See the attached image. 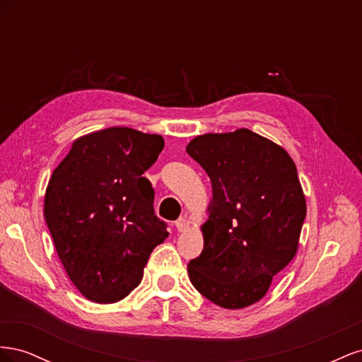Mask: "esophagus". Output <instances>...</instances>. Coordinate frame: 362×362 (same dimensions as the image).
<instances>
[{"mask_svg":"<svg viewBox=\"0 0 362 362\" xmlns=\"http://www.w3.org/2000/svg\"><path fill=\"white\" fill-rule=\"evenodd\" d=\"M175 226H177L180 233H184V231H187V229H189V221L185 217H181V218H178L177 222H175Z\"/></svg>","mask_w":362,"mask_h":362,"instance_id":"1","label":"esophagus"}]
</instances>
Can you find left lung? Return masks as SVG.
Instances as JSON below:
<instances>
[{
  "mask_svg": "<svg viewBox=\"0 0 362 362\" xmlns=\"http://www.w3.org/2000/svg\"><path fill=\"white\" fill-rule=\"evenodd\" d=\"M187 154L213 187L190 281L222 308H245L264 298L298 252L306 216L298 169L286 149L246 128L194 137Z\"/></svg>",
  "mask_w": 362,
  "mask_h": 362,
  "instance_id": "left-lung-1",
  "label": "left lung"
}]
</instances>
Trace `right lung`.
<instances>
[{
  "label": "right lung",
  "instance_id": "1",
  "mask_svg": "<svg viewBox=\"0 0 362 362\" xmlns=\"http://www.w3.org/2000/svg\"><path fill=\"white\" fill-rule=\"evenodd\" d=\"M163 148L158 134L107 128L76 139L51 175L45 221L69 279L92 302L127 298L169 235L141 177Z\"/></svg>",
  "mask_w": 362,
  "mask_h": 362
}]
</instances>
